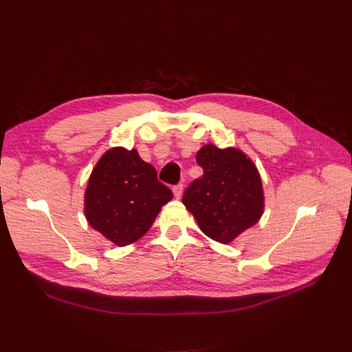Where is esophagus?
<instances>
[{
  "mask_svg": "<svg viewBox=\"0 0 352 352\" xmlns=\"http://www.w3.org/2000/svg\"><path fill=\"white\" fill-rule=\"evenodd\" d=\"M173 195H175L176 199L182 197V195H183V185H182V183H179V185L173 186Z\"/></svg>",
  "mask_w": 352,
  "mask_h": 352,
  "instance_id": "esophagus-1",
  "label": "esophagus"
}]
</instances>
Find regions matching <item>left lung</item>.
<instances>
[{
	"label": "left lung",
	"mask_w": 352,
	"mask_h": 352,
	"mask_svg": "<svg viewBox=\"0 0 352 352\" xmlns=\"http://www.w3.org/2000/svg\"><path fill=\"white\" fill-rule=\"evenodd\" d=\"M196 162L204 176L192 182L182 202L206 236L228 245L261 219V175L252 159L236 147L208 143L196 153Z\"/></svg>",
	"instance_id": "obj_1"
}]
</instances>
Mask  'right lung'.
Listing matches in <instances>:
<instances>
[{
	"instance_id": "1",
	"label": "right lung",
	"mask_w": 352,
	"mask_h": 352,
	"mask_svg": "<svg viewBox=\"0 0 352 352\" xmlns=\"http://www.w3.org/2000/svg\"><path fill=\"white\" fill-rule=\"evenodd\" d=\"M172 190L136 148L111 147L98 159L85 192V216L93 229L117 246L140 239L153 225Z\"/></svg>"
}]
</instances>
